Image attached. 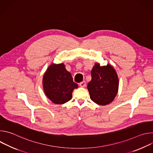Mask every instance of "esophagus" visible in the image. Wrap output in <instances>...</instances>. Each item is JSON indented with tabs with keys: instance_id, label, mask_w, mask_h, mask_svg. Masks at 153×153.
Returning a JSON list of instances; mask_svg holds the SVG:
<instances>
[{
	"instance_id": "esophagus-1",
	"label": "esophagus",
	"mask_w": 153,
	"mask_h": 153,
	"mask_svg": "<svg viewBox=\"0 0 153 153\" xmlns=\"http://www.w3.org/2000/svg\"><path fill=\"white\" fill-rule=\"evenodd\" d=\"M79 85L80 87H82V88H84V87L86 86V82L85 81H83L82 82H80L79 83Z\"/></svg>"
}]
</instances>
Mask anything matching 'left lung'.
I'll use <instances>...</instances> for the list:
<instances>
[{"label":"left lung","mask_w":153,"mask_h":153,"mask_svg":"<svg viewBox=\"0 0 153 153\" xmlns=\"http://www.w3.org/2000/svg\"><path fill=\"white\" fill-rule=\"evenodd\" d=\"M91 80L87 85L90 99L99 105L110 103L119 90L117 74L110 64L100 66L96 63L91 70Z\"/></svg>","instance_id":"obj_1"}]
</instances>
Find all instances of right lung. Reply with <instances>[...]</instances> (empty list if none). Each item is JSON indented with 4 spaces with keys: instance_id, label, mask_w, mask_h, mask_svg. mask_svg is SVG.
I'll return each mask as SVG.
<instances>
[{
    "instance_id": "right-lung-1",
    "label": "right lung",
    "mask_w": 153,
    "mask_h": 153,
    "mask_svg": "<svg viewBox=\"0 0 153 153\" xmlns=\"http://www.w3.org/2000/svg\"><path fill=\"white\" fill-rule=\"evenodd\" d=\"M42 84L46 96L58 105L71 100L73 90L78 88V85L73 82L71 74L63 63L50 65L43 76Z\"/></svg>"
}]
</instances>
